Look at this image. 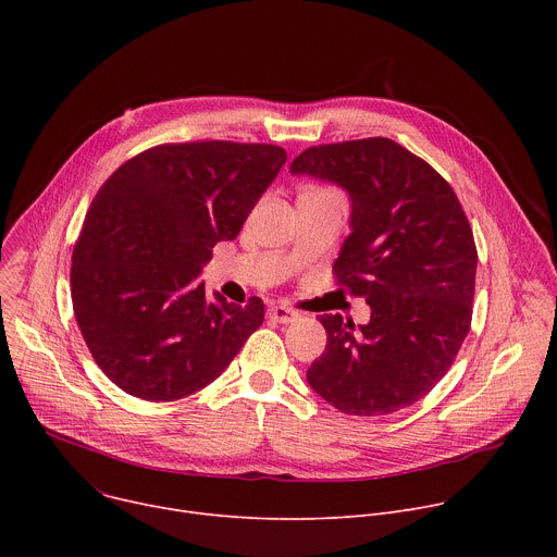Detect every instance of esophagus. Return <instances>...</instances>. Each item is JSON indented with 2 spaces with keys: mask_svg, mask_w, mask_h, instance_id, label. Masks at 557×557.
<instances>
[{
  "mask_svg": "<svg viewBox=\"0 0 557 557\" xmlns=\"http://www.w3.org/2000/svg\"><path fill=\"white\" fill-rule=\"evenodd\" d=\"M269 317H271V320L280 322V324H290V322L297 320L299 314L293 308H288V306H271L269 308Z\"/></svg>",
  "mask_w": 557,
  "mask_h": 557,
  "instance_id": "obj_1",
  "label": "esophagus"
}]
</instances>
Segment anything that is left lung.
I'll return each instance as SVG.
<instances>
[{
	"label": "left lung",
	"instance_id": "left-lung-1",
	"mask_svg": "<svg viewBox=\"0 0 557 557\" xmlns=\"http://www.w3.org/2000/svg\"><path fill=\"white\" fill-rule=\"evenodd\" d=\"M290 174L348 194L350 235L333 271L370 306L359 326L320 317L329 344L306 372L310 387L355 417L417 404L447 374L471 324L479 253L454 189L381 136L310 147Z\"/></svg>",
	"mask_w": 557,
	"mask_h": 557
}]
</instances>
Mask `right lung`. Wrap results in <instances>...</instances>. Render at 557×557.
<instances>
[{"instance_id":"obj_1","label":"right lung","mask_w":557,"mask_h":557,"mask_svg":"<svg viewBox=\"0 0 557 557\" xmlns=\"http://www.w3.org/2000/svg\"><path fill=\"white\" fill-rule=\"evenodd\" d=\"M277 145L151 147L95 196L72 253L76 324L99 368L132 396L176 401L213 379L264 322V304L209 299L211 249L235 240L277 178Z\"/></svg>"}]
</instances>
